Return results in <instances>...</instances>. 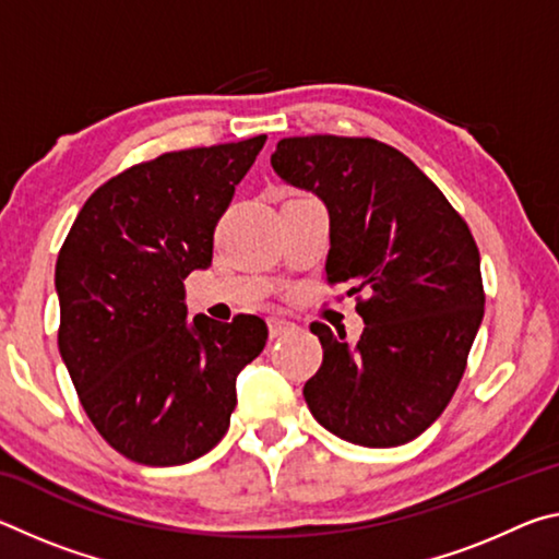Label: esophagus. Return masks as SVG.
<instances>
[{
    "label": "esophagus",
    "instance_id": "obj_1",
    "mask_svg": "<svg viewBox=\"0 0 559 559\" xmlns=\"http://www.w3.org/2000/svg\"><path fill=\"white\" fill-rule=\"evenodd\" d=\"M296 325L290 323V320H286V318H269V333H271V337H281V335H286L288 330H293Z\"/></svg>",
    "mask_w": 559,
    "mask_h": 559
}]
</instances>
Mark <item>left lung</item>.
Listing matches in <instances>:
<instances>
[{
  "instance_id": "left-lung-1",
  "label": "left lung",
  "mask_w": 559,
  "mask_h": 559,
  "mask_svg": "<svg viewBox=\"0 0 559 559\" xmlns=\"http://www.w3.org/2000/svg\"><path fill=\"white\" fill-rule=\"evenodd\" d=\"M271 167L325 204L328 281L370 293L355 345L310 325L323 365L302 386L308 409L357 447H402L439 419L466 370L486 302L478 246L441 189L372 138H283Z\"/></svg>"
}]
</instances>
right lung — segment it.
<instances>
[{
	"label": "right lung",
	"mask_w": 559,
	"mask_h": 559,
	"mask_svg": "<svg viewBox=\"0 0 559 559\" xmlns=\"http://www.w3.org/2000/svg\"><path fill=\"white\" fill-rule=\"evenodd\" d=\"M266 135L165 153L108 179L56 261L59 349L112 449L182 466L229 429L236 377L266 345L257 316L187 320L185 278L212 266L214 226Z\"/></svg>",
	"instance_id": "1"
}]
</instances>
